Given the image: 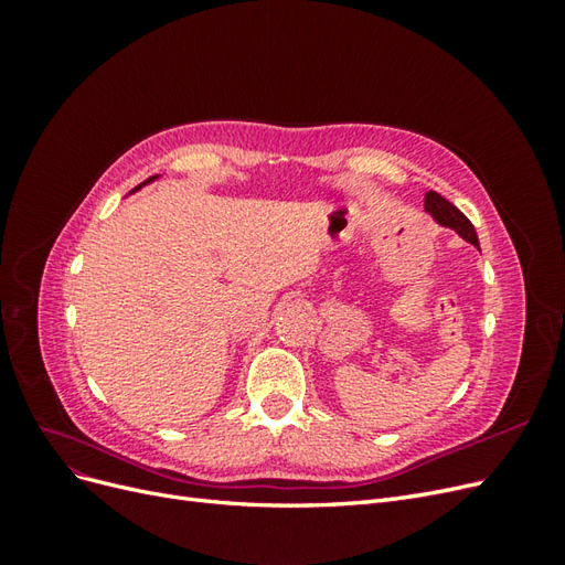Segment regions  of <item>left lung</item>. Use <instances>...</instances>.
Instances as JSON below:
<instances>
[{
    "instance_id": "left-lung-1",
    "label": "left lung",
    "mask_w": 565,
    "mask_h": 565,
    "mask_svg": "<svg viewBox=\"0 0 565 565\" xmlns=\"http://www.w3.org/2000/svg\"><path fill=\"white\" fill-rule=\"evenodd\" d=\"M424 210L431 212L436 216L438 224L455 228L461 237H465L467 243L478 247V237H476V231L471 226V221L465 214H461L452 202H448L446 198L438 195L436 191H429V193L424 195Z\"/></svg>"
}]
</instances>
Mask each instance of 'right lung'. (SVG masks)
<instances>
[{"instance_id": "obj_1", "label": "right lung", "mask_w": 565, "mask_h": 565, "mask_svg": "<svg viewBox=\"0 0 565 565\" xmlns=\"http://www.w3.org/2000/svg\"><path fill=\"white\" fill-rule=\"evenodd\" d=\"M152 179H156V177H150V179H148V181H152ZM136 188H141V185H136Z\"/></svg>"}]
</instances>
